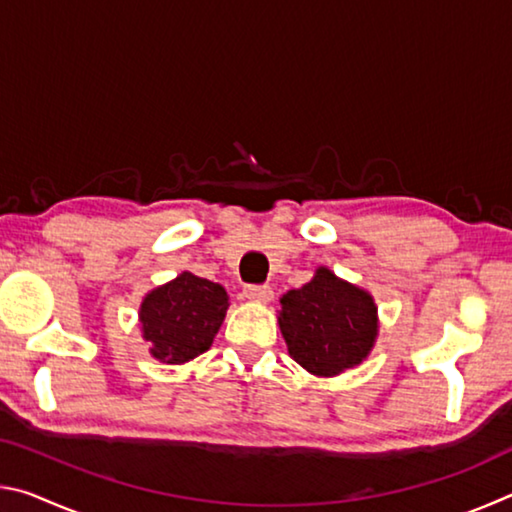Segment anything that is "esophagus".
I'll return each instance as SVG.
<instances>
[{
    "label": "esophagus",
    "instance_id": "esophagus-1",
    "mask_svg": "<svg viewBox=\"0 0 512 512\" xmlns=\"http://www.w3.org/2000/svg\"><path fill=\"white\" fill-rule=\"evenodd\" d=\"M244 298L250 302H259V305H266V302L273 300V291L271 287H253V284H250V287L244 289Z\"/></svg>",
    "mask_w": 512,
    "mask_h": 512
}]
</instances>
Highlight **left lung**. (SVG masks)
<instances>
[{"mask_svg":"<svg viewBox=\"0 0 512 512\" xmlns=\"http://www.w3.org/2000/svg\"><path fill=\"white\" fill-rule=\"evenodd\" d=\"M277 323L291 359L316 377H336L368 359L379 336L372 293L318 266L311 280L280 298Z\"/></svg>","mask_w":512,"mask_h":512,"instance_id":"left-lung-1","label":"left lung"}]
</instances>
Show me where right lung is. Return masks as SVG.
Segmentation results:
<instances>
[{"label": "right lung", "mask_w": 512, "mask_h": 512, "mask_svg": "<svg viewBox=\"0 0 512 512\" xmlns=\"http://www.w3.org/2000/svg\"><path fill=\"white\" fill-rule=\"evenodd\" d=\"M221 284L183 271L151 289L140 305L142 339L149 354L167 366H180L210 350L228 311Z\"/></svg>", "instance_id": "add662e5"}]
</instances>
